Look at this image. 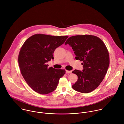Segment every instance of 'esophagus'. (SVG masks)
Returning <instances> with one entry per match:
<instances>
[{"label":"esophagus","instance_id":"obj_1","mask_svg":"<svg viewBox=\"0 0 124 124\" xmlns=\"http://www.w3.org/2000/svg\"><path fill=\"white\" fill-rule=\"evenodd\" d=\"M66 73H72V71L66 70Z\"/></svg>","mask_w":124,"mask_h":124}]
</instances>
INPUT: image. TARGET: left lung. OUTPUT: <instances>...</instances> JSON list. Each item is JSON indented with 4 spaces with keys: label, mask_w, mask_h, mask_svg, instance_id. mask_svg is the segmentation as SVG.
<instances>
[{
    "label": "left lung",
    "mask_w": 124,
    "mask_h": 124,
    "mask_svg": "<svg viewBox=\"0 0 124 124\" xmlns=\"http://www.w3.org/2000/svg\"><path fill=\"white\" fill-rule=\"evenodd\" d=\"M68 44L74 51L75 59L83 62L82 71L74 70L78 80L72 88L79 92L88 93L97 88L102 81L109 65L107 49L99 37L91 35L73 36L68 38Z\"/></svg>",
    "instance_id": "8db88e82"
}]
</instances>
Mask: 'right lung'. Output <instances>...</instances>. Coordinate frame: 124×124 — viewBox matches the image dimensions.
Instances as JSON below:
<instances>
[{
	"label": "right lung",
	"instance_id": "1",
	"mask_svg": "<svg viewBox=\"0 0 124 124\" xmlns=\"http://www.w3.org/2000/svg\"><path fill=\"white\" fill-rule=\"evenodd\" d=\"M68 36L34 34L22 46L18 57L22 76L30 87L37 93L45 94L56 89L60 79L65 73L46 64L54 59L53 53L63 44Z\"/></svg>",
	"mask_w": 124,
	"mask_h": 124
}]
</instances>
